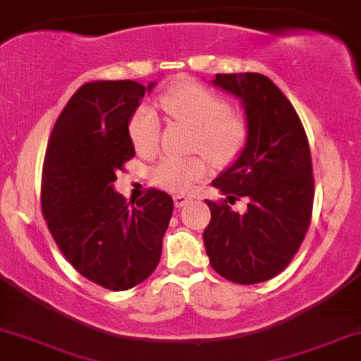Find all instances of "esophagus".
I'll use <instances>...</instances> for the list:
<instances>
[{
    "mask_svg": "<svg viewBox=\"0 0 361 361\" xmlns=\"http://www.w3.org/2000/svg\"><path fill=\"white\" fill-rule=\"evenodd\" d=\"M190 200H192V197H188V195L178 193V195H175V207L176 209H181V207H185Z\"/></svg>",
    "mask_w": 361,
    "mask_h": 361,
    "instance_id": "34e87169",
    "label": "esophagus"
}]
</instances>
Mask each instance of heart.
<instances>
[{
  "label": "heart",
  "mask_w": 361,
  "mask_h": 361,
  "mask_svg": "<svg viewBox=\"0 0 361 361\" xmlns=\"http://www.w3.org/2000/svg\"><path fill=\"white\" fill-rule=\"evenodd\" d=\"M159 105L171 122L193 127L190 147L202 151L215 164L234 163L250 137V122L241 111L229 109L224 97L197 81H181L161 93ZM128 139L139 154H152L159 146L161 120L149 105L134 110L127 123ZM204 156H164L152 168V181L171 192H188L205 178Z\"/></svg>",
  "instance_id": "b5f03b06"
}]
</instances>
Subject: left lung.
<instances>
[{"label":"left lung","instance_id":"obj_1","mask_svg":"<svg viewBox=\"0 0 361 361\" xmlns=\"http://www.w3.org/2000/svg\"><path fill=\"white\" fill-rule=\"evenodd\" d=\"M219 88L241 98L250 122L247 144L212 185L226 195L207 200L205 251L219 275L239 285L261 283L287 268L310 226L312 157L299 115L270 78L215 74ZM244 200L248 209L231 204Z\"/></svg>","mask_w":361,"mask_h":361}]
</instances>
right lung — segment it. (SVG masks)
Returning <instances> with one entry per match:
<instances>
[{"instance_id": "right-lung-1", "label": "right lung", "mask_w": 361, "mask_h": 361, "mask_svg": "<svg viewBox=\"0 0 361 361\" xmlns=\"http://www.w3.org/2000/svg\"><path fill=\"white\" fill-rule=\"evenodd\" d=\"M137 81L82 85L61 111L42 169V214L74 270L120 292L156 270L173 198L149 188L137 202L114 190L117 171L135 156L127 123L146 91Z\"/></svg>"}]
</instances>
